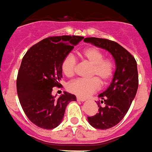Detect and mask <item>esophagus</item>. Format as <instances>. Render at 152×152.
<instances>
[{"label": "esophagus", "instance_id": "34e87169", "mask_svg": "<svg viewBox=\"0 0 152 152\" xmlns=\"http://www.w3.org/2000/svg\"><path fill=\"white\" fill-rule=\"evenodd\" d=\"M76 99H77V100H79V101H81V102H84L86 100V99H85V98H82V97H79V96L76 97Z\"/></svg>", "mask_w": 152, "mask_h": 152}]
</instances>
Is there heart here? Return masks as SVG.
<instances>
[{
  "mask_svg": "<svg viewBox=\"0 0 152 152\" xmlns=\"http://www.w3.org/2000/svg\"><path fill=\"white\" fill-rule=\"evenodd\" d=\"M81 57L91 65L89 72L91 79H77L68 83L67 89L69 92L79 97L85 98L96 91L102 84H106L112 78L115 73V64L111 58L105 57L104 51L97 47L85 48ZM77 60L72 53L64 58L61 63V69L67 77H72L76 74Z\"/></svg>",
  "mask_w": 152,
  "mask_h": 152,
  "instance_id": "heart-1",
  "label": "heart"
}]
</instances>
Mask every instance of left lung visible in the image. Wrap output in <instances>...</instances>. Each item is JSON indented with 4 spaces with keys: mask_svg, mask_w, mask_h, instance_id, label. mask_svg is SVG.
Returning <instances> with one entry per match:
<instances>
[{
    "mask_svg": "<svg viewBox=\"0 0 152 152\" xmlns=\"http://www.w3.org/2000/svg\"><path fill=\"white\" fill-rule=\"evenodd\" d=\"M85 42L91 43L112 53L116 69L108 88L99 96L98 113L88 116L89 124L96 129H108L124 119L136 95L139 85L137 64L132 54L118 43L103 38L87 37ZM100 102L105 106H99Z\"/></svg>",
    "mask_w": 152,
    "mask_h": 152,
    "instance_id": "obj_1",
    "label": "left lung"
}]
</instances>
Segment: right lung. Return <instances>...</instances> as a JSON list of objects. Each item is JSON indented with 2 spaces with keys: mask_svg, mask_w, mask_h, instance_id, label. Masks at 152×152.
I'll use <instances>...</instances> for the list:
<instances>
[{
  "mask_svg": "<svg viewBox=\"0 0 152 152\" xmlns=\"http://www.w3.org/2000/svg\"><path fill=\"white\" fill-rule=\"evenodd\" d=\"M83 39L80 36L49 37L32 45L22 59L17 78V95L26 116L37 127H57L66 106L76 100L75 95L68 92L55 99L52 91L54 87L62 88V61Z\"/></svg>",
  "mask_w": 152,
  "mask_h": 152,
  "instance_id": "right-lung-1",
  "label": "right lung"
}]
</instances>
